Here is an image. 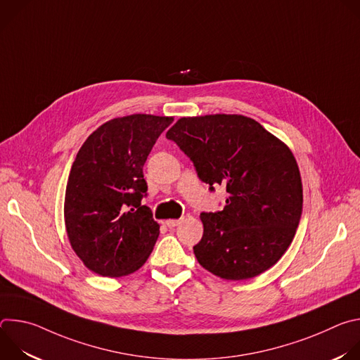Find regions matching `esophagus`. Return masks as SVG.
<instances>
[{
    "instance_id": "obj_1",
    "label": "esophagus",
    "mask_w": 360,
    "mask_h": 360,
    "mask_svg": "<svg viewBox=\"0 0 360 360\" xmlns=\"http://www.w3.org/2000/svg\"><path fill=\"white\" fill-rule=\"evenodd\" d=\"M181 222H182V219H168L165 224H167L168 228H175V226H178Z\"/></svg>"
}]
</instances>
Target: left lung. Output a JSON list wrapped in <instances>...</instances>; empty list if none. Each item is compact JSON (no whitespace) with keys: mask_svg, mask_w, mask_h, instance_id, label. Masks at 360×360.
<instances>
[{"mask_svg":"<svg viewBox=\"0 0 360 360\" xmlns=\"http://www.w3.org/2000/svg\"><path fill=\"white\" fill-rule=\"evenodd\" d=\"M199 179L226 186L222 211L202 212L198 262L228 279L255 278L274 266L293 240L302 215V181L290 149L243 115L181 118L167 132Z\"/></svg>","mask_w":360,"mask_h":360,"instance_id":"8db88e82","label":"left lung"}]
</instances>
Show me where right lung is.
<instances>
[{"label":"right lung","mask_w":360,"mask_h":360,"mask_svg":"<svg viewBox=\"0 0 360 360\" xmlns=\"http://www.w3.org/2000/svg\"><path fill=\"white\" fill-rule=\"evenodd\" d=\"M172 117L135 114L94 131L72 164L64 203L68 239L84 265L120 278L138 271L160 236L142 203L143 164Z\"/></svg>","instance_id":"add662e5"}]
</instances>
